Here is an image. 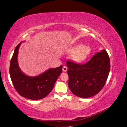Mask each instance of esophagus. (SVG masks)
<instances>
[{
    "mask_svg": "<svg viewBox=\"0 0 127 127\" xmlns=\"http://www.w3.org/2000/svg\"><path fill=\"white\" fill-rule=\"evenodd\" d=\"M63 71H64V72H66V71H67V68L66 67V66H64L63 67Z\"/></svg>",
    "mask_w": 127,
    "mask_h": 127,
    "instance_id": "1",
    "label": "esophagus"
}]
</instances>
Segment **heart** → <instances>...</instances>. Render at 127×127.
I'll use <instances>...</instances> for the list:
<instances>
[{"mask_svg": "<svg viewBox=\"0 0 127 127\" xmlns=\"http://www.w3.org/2000/svg\"><path fill=\"white\" fill-rule=\"evenodd\" d=\"M92 49L90 46L78 44L72 47L68 51V53L73 54L72 59L76 63H82L85 61L90 56Z\"/></svg>", "mask_w": 127, "mask_h": 127, "instance_id": "heart-1", "label": "heart"}]
</instances>
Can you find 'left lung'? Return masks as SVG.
<instances>
[{
	"mask_svg": "<svg viewBox=\"0 0 127 127\" xmlns=\"http://www.w3.org/2000/svg\"><path fill=\"white\" fill-rule=\"evenodd\" d=\"M68 86L79 97L88 98L99 93L104 86L110 70V61L105 50L95 54L88 63L78 64L68 61Z\"/></svg>",
	"mask_w": 127,
	"mask_h": 127,
	"instance_id": "8db88e82",
	"label": "left lung"
}]
</instances>
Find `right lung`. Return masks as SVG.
I'll use <instances>...</instances> for the list:
<instances>
[{
	"mask_svg": "<svg viewBox=\"0 0 127 127\" xmlns=\"http://www.w3.org/2000/svg\"><path fill=\"white\" fill-rule=\"evenodd\" d=\"M15 48L10 63L9 74L15 89L22 96L33 100L43 98L50 93L58 77L63 71V66L48 69L35 76L26 75L22 71L18 63V50L22 42Z\"/></svg>",
	"mask_w": 127,
	"mask_h": 127,
	"instance_id": "add662e5",
	"label": "right lung"
}]
</instances>
